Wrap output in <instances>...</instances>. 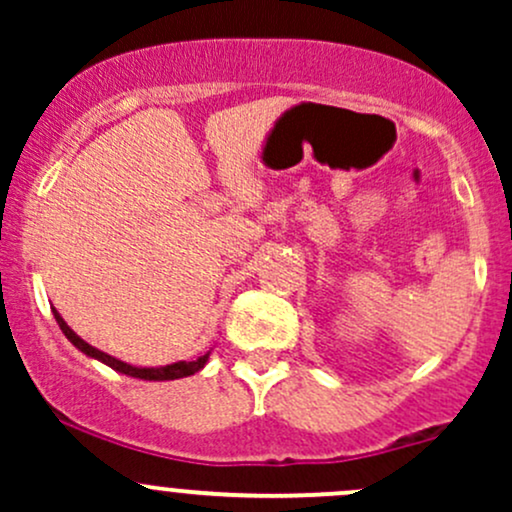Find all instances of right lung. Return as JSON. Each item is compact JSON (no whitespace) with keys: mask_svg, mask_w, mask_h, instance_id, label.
I'll list each match as a JSON object with an SVG mask.
<instances>
[{"mask_svg":"<svg viewBox=\"0 0 512 512\" xmlns=\"http://www.w3.org/2000/svg\"><path fill=\"white\" fill-rule=\"evenodd\" d=\"M52 315H55L57 325H60V330L64 332V337H67L69 342L76 346V349L84 351L86 356L96 358V361L105 363V366H110L113 370H117V373L129 375V378H139V380H178V378H187V375H195L197 370H202L204 366H207V361H209V354H204V356H199L197 361H178V363H170V366H158V368L129 366V363L120 361V358L105 354V351H98L96 346L86 344L84 339H81L79 334H76L72 327H69L67 322L62 320V315L57 313L55 308H52Z\"/></svg>","mask_w":512,"mask_h":512,"instance_id":"add662e5","label":"right lung"}]
</instances>
